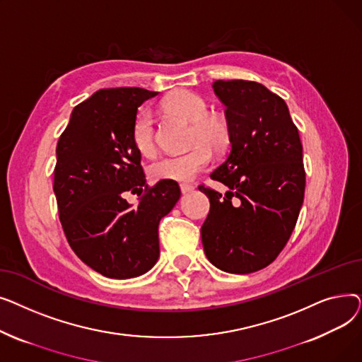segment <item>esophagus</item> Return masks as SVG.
Returning <instances> with one entry per match:
<instances>
[{
	"instance_id": "34e87169",
	"label": "esophagus",
	"mask_w": 362,
	"mask_h": 362,
	"mask_svg": "<svg viewBox=\"0 0 362 362\" xmlns=\"http://www.w3.org/2000/svg\"><path fill=\"white\" fill-rule=\"evenodd\" d=\"M195 189V186L194 185H187V183H182L180 185V191H182V194H189V192H192Z\"/></svg>"
}]
</instances>
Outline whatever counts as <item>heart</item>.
<instances>
[{"label":"heart","mask_w":362,"mask_h":362,"mask_svg":"<svg viewBox=\"0 0 362 362\" xmlns=\"http://www.w3.org/2000/svg\"><path fill=\"white\" fill-rule=\"evenodd\" d=\"M161 108L170 116L192 123L189 144L194 148L185 154L167 156L152 163L149 175L154 180L191 182L210 165L213 151H223L229 146L230 127L220 116L208 114V103L201 95L187 89L171 92L163 100ZM132 141L144 157H152L157 152L154 117L148 110H142L133 122Z\"/></svg>","instance_id":"b5f03b06"}]
</instances>
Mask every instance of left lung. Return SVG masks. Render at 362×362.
Instances as JSON below:
<instances>
[{"mask_svg":"<svg viewBox=\"0 0 362 362\" xmlns=\"http://www.w3.org/2000/svg\"><path fill=\"white\" fill-rule=\"evenodd\" d=\"M226 105L230 152L211 179L229 191L210 199L201 227L206 258L217 269L248 274L272 264L288 243L305 194L302 144L289 108L279 95L251 81H216Z\"/></svg>","mask_w":362,"mask_h":362,"instance_id":"8db88e82","label":"left lung"}]
</instances>
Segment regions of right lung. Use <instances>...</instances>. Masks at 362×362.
<instances>
[{
	"instance_id": "right-lung-1",
	"label": "right lung",
	"mask_w": 362,
	"mask_h": 362,
	"mask_svg": "<svg viewBox=\"0 0 362 362\" xmlns=\"http://www.w3.org/2000/svg\"><path fill=\"white\" fill-rule=\"evenodd\" d=\"M158 92L100 89L76 105L57 144L54 194L74 254L110 279L138 277L160 255L158 224L180 198L176 182L148 187L132 127ZM127 192L142 194L133 207Z\"/></svg>"
}]
</instances>
